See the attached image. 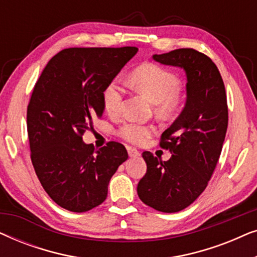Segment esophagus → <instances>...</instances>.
<instances>
[{
	"label": "esophagus",
	"instance_id": "esophagus-1",
	"mask_svg": "<svg viewBox=\"0 0 257 257\" xmlns=\"http://www.w3.org/2000/svg\"><path fill=\"white\" fill-rule=\"evenodd\" d=\"M127 152H128V156L131 157V158H133V157H139V156H140L139 151H137L136 149H132V147H128Z\"/></svg>",
	"mask_w": 257,
	"mask_h": 257
}]
</instances>
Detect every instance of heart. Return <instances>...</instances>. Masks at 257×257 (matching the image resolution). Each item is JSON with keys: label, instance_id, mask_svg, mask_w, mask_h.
<instances>
[{"label": "heart", "instance_id": "obj_1", "mask_svg": "<svg viewBox=\"0 0 257 257\" xmlns=\"http://www.w3.org/2000/svg\"><path fill=\"white\" fill-rule=\"evenodd\" d=\"M132 89L156 103V112L160 117L168 118L177 113L184 103L180 90V79L174 72L154 64L144 63L137 66L130 75ZM125 90L118 80H111L101 92L103 105L107 114H120L124 104ZM156 132L153 125L127 121L120 126L118 135L126 142L140 145Z\"/></svg>", "mask_w": 257, "mask_h": 257}]
</instances>
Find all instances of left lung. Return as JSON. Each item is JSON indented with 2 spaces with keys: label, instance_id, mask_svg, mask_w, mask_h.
Instances as JSON below:
<instances>
[{
  "label": "left lung",
  "instance_id": "obj_1",
  "mask_svg": "<svg viewBox=\"0 0 257 257\" xmlns=\"http://www.w3.org/2000/svg\"><path fill=\"white\" fill-rule=\"evenodd\" d=\"M153 59L185 70L187 101L161 135L160 147L170 150V160L163 161L149 151L143 153L147 171L137 192L145 205L177 213L199 198L215 170L228 126L227 96L217 66L195 49H177L153 55Z\"/></svg>",
  "mask_w": 257,
  "mask_h": 257
}]
</instances>
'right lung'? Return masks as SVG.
Here are the masks:
<instances>
[{
	"instance_id": "right-lung-1",
	"label": "right lung",
	"mask_w": 257,
	"mask_h": 257,
	"mask_svg": "<svg viewBox=\"0 0 257 257\" xmlns=\"http://www.w3.org/2000/svg\"><path fill=\"white\" fill-rule=\"evenodd\" d=\"M138 48H69L56 54L35 84L27 108L31 163L48 195L83 213L107 196L112 175L127 159L117 142L96 150L83 136L104 112L101 92Z\"/></svg>"
}]
</instances>
